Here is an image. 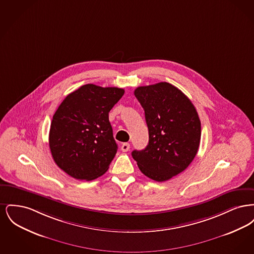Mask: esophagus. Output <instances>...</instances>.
I'll list each match as a JSON object with an SVG mask.
<instances>
[{"instance_id":"obj_1","label":"esophagus","mask_w":254,"mask_h":254,"mask_svg":"<svg viewBox=\"0 0 254 254\" xmlns=\"http://www.w3.org/2000/svg\"><path fill=\"white\" fill-rule=\"evenodd\" d=\"M129 148H130V145H129L128 143H124V144H122L121 149L123 152H127V151H128V150H129Z\"/></svg>"}]
</instances>
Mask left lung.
<instances>
[{"label": "left lung", "instance_id": "1", "mask_svg": "<svg viewBox=\"0 0 254 254\" xmlns=\"http://www.w3.org/2000/svg\"><path fill=\"white\" fill-rule=\"evenodd\" d=\"M134 95L145 110L149 140L131 155L140 170L157 182L169 180L193 161L201 139V122L191 101L166 82L139 86Z\"/></svg>", "mask_w": 254, "mask_h": 254}]
</instances>
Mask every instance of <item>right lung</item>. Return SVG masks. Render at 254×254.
I'll return each mask as SVG.
<instances>
[{
	"instance_id": "right-lung-1",
	"label": "right lung",
	"mask_w": 254,
	"mask_h": 254,
	"mask_svg": "<svg viewBox=\"0 0 254 254\" xmlns=\"http://www.w3.org/2000/svg\"><path fill=\"white\" fill-rule=\"evenodd\" d=\"M119 87L82 85L64 98L53 115L49 147L56 165L78 180L103 175L118 149L109 112L121 99Z\"/></svg>"
}]
</instances>
